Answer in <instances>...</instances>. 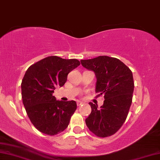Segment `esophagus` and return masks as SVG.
I'll return each instance as SVG.
<instances>
[{"instance_id": "obj_1", "label": "esophagus", "mask_w": 160, "mask_h": 160, "mask_svg": "<svg viewBox=\"0 0 160 160\" xmlns=\"http://www.w3.org/2000/svg\"><path fill=\"white\" fill-rule=\"evenodd\" d=\"M76 104H77L78 106H81L83 104V102L80 101V100H78L77 102H76Z\"/></svg>"}]
</instances>
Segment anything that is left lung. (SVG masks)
Returning <instances> with one entry per match:
<instances>
[{"instance_id":"left-lung-1","label":"left lung","mask_w":160,"mask_h":160,"mask_svg":"<svg viewBox=\"0 0 160 160\" xmlns=\"http://www.w3.org/2000/svg\"><path fill=\"white\" fill-rule=\"evenodd\" d=\"M82 66L95 74V92L104 95L103 105L98 108L89 104L92 112L85 120L88 128L99 137L112 136L126 120L132 102L134 89L133 73L122 61L115 58L98 56L81 60Z\"/></svg>"}]
</instances>
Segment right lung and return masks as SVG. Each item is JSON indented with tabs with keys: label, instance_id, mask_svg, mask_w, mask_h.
<instances>
[{
	"label": "right lung",
	"instance_id": "right-lung-1",
	"mask_svg": "<svg viewBox=\"0 0 160 160\" xmlns=\"http://www.w3.org/2000/svg\"><path fill=\"white\" fill-rule=\"evenodd\" d=\"M80 65L76 59H63L58 56L45 58L32 65L22 82V97L29 118L42 133L53 136L68 127L75 112V101L56 100L52 95L61 87L67 76Z\"/></svg>",
	"mask_w": 160,
	"mask_h": 160
}]
</instances>
